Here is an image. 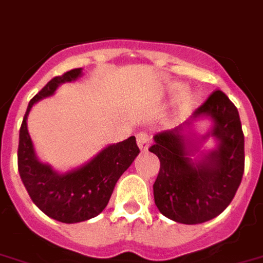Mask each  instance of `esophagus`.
<instances>
[{"instance_id": "1", "label": "esophagus", "mask_w": 263, "mask_h": 263, "mask_svg": "<svg viewBox=\"0 0 263 263\" xmlns=\"http://www.w3.org/2000/svg\"><path fill=\"white\" fill-rule=\"evenodd\" d=\"M149 144H151V138L146 133L137 134V145H138L141 152H146L149 149Z\"/></svg>"}]
</instances>
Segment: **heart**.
<instances>
[{
  "mask_svg": "<svg viewBox=\"0 0 263 263\" xmlns=\"http://www.w3.org/2000/svg\"><path fill=\"white\" fill-rule=\"evenodd\" d=\"M181 90V88H180ZM195 101L194 98L186 97L184 98L183 101L180 102L179 106H177V110L175 112V122L176 123H181L184 122L188 117H190L192 108H194Z\"/></svg>",
  "mask_w": 263,
  "mask_h": 263,
  "instance_id": "heart-1",
  "label": "heart"
}]
</instances>
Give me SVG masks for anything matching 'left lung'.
I'll return each instance as SVG.
<instances>
[{
	"mask_svg": "<svg viewBox=\"0 0 263 263\" xmlns=\"http://www.w3.org/2000/svg\"><path fill=\"white\" fill-rule=\"evenodd\" d=\"M192 118L210 119L211 129L200 137L192 125L183 132L166 130L156 134L149 147L160 160L153 184L156 205L164 216L183 224L204 223L222 214L235 196L245 171L243 132L239 112L229 97L214 91ZM210 136L217 146L200 151V145Z\"/></svg>",
	"mask_w": 263,
	"mask_h": 263,
	"instance_id": "obj_1",
	"label": "left lung"
}]
</instances>
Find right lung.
Returning a JSON list of instances; mask_svg holds the SVG:
<instances>
[{
  "mask_svg": "<svg viewBox=\"0 0 263 263\" xmlns=\"http://www.w3.org/2000/svg\"><path fill=\"white\" fill-rule=\"evenodd\" d=\"M82 77V68L71 69L55 77L30 99L20 129L18 172L34 204L47 216L62 223H79L95 218L107 205L114 186L122 173L132 165L140 149L136 137L107 145L83 165L59 173L36 156L28 133L27 119L36 102L55 94L63 83Z\"/></svg>",
  "mask_w": 263,
  "mask_h": 263,
  "instance_id": "obj_1",
  "label": "right lung"
}]
</instances>
